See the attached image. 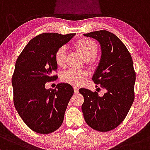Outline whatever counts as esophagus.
<instances>
[{"label":"esophagus","instance_id":"1","mask_svg":"<svg viewBox=\"0 0 150 150\" xmlns=\"http://www.w3.org/2000/svg\"><path fill=\"white\" fill-rule=\"evenodd\" d=\"M74 93H79V88H77V87H74Z\"/></svg>","mask_w":150,"mask_h":150}]
</instances>
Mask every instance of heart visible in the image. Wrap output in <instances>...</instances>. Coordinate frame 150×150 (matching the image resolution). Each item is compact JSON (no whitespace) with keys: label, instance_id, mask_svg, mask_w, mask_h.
I'll return each mask as SVG.
<instances>
[{"label":"heart","instance_id":"obj_1","mask_svg":"<svg viewBox=\"0 0 150 150\" xmlns=\"http://www.w3.org/2000/svg\"><path fill=\"white\" fill-rule=\"evenodd\" d=\"M73 45L87 64L93 63L98 52V45L95 41L88 38H83L76 41ZM67 49L65 47H61L56 51L54 61L59 67H64ZM87 76L88 72L85 70L70 69L62 74V80L72 86H80L83 83Z\"/></svg>","mask_w":150,"mask_h":150}]
</instances>
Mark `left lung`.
I'll return each mask as SVG.
<instances>
[{"instance_id": "left-lung-1", "label": "left lung", "mask_w": 150, "mask_h": 150, "mask_svg": "<svg viewBox=\"0 0 150 150\" xmlns=\"http://www.w3.org/2000/svg\"><path fill=\"white\" fill-rule=\"evenodd\" d=\"M83 35L100 44L101 57L92 79L107 92L99 96L96 91L80 88L84 98L82 112L91 128L108 132L123 121L134 101L136 76L133 62L125 45L110 32L99 30Z\"/></svg>"}]
</instances>
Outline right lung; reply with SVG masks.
I'll return each instance as SVG.
<instances>
[{"label": "right lung", "mask_w": 150, "mask_h": 150, "mask_svg": "<svg viewBox=\"0 0 150 150\" xmlns=\"http://www.w3.org/2000/svg\"><path fill=\"white\" fill-rule=\"evenodd\" d=\"M76 34L42 33L32 39L16 62L12 78L14 105L28 127L40 134L52 133L63 122L74 89L60 83L55 89L45 83L55 80V52Z\"/></svg>", "instance_id": "add662e5"}]
</instances>
